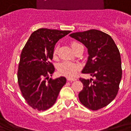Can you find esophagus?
Returning <instances> with one entry per match:
<instances>
[{
  "label": "esophagus",
  "instance_id": "obj_1",
  "mask_svg": "<svg viewBox=\"0 0 131 131\" xmlns=\"http://www.w3.org/2000/svg\"><path fill=\"white\" fill-rule=\"evenodd\" d=\"M67 80L70 82H72V81H75L77 80V79H72V78H69L67 79Z\"/></svg>",
  "mask_w": 131,
  "mask_h": 131
}]
</instances>
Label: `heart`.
<instances>
[{"instance_id":"obj_1","label":"heart","mask_w":131,"mask_h":131,"mask_svg":"<svg viewBox=\"0 0 131 131\" xmlns=\"http://www.w3.org/2000/svg\"><path fill=\"white\" fill-rule=\"evenodd\" d=\"M71 47L75 50L77 46L81 45L80 43L77 42V41H72L71 42ZM58 52V47L55 46L53 50V54L56 55ZM79 69V66L73 62H69V61H64L60 64L59 67H58V72L60 74L64 75V76L67 77H73L76 75Z\"/></svg>"}]
</instances>
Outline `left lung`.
<instances>
[{
  "instance_id": "obj_1",
  "label": "left lung",
  "mask_w": 131,
  "mask_h": 131,
  "mask_svg": "<svg viewBox=\"0 0 131 131\" xmlns=\"http://www.w3.org/2000/svg\"><path fill=\"white\" fill-rule=\"evenodd\" d=\"M88 50V60L82 71L95 79L80 78L83 85L79 99L85 107L97 110L108 106L115 98L122 78L120 52L111 36L96 30L73 33L69 35ZM93 80V82H91Z\"/></svg>"
}]
</instances>
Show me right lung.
Listing matches in <instances>:
<instances>
[{"label":"right lung","mask_w":131,"mask_h":131,"mask_svg":"<svg viewBox=\"0 0 131 131\" xmlns=\"http://www.w3.org/2000/svg\"><path fill=\"white\" fill-rule=\"evenodd\" d=\"M71 31L41 28L31 34L21 53L18 67V84L29 106L39 111L46 110L56 102L66 78L49 79L54 67V45Z\"/></svg>","instance_id":"right-lung-1"}]
</instances>
